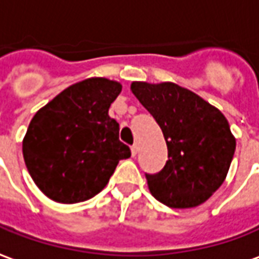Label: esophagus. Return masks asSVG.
<instances>
[{"label":"esophagus","instance_id":"34e87169","mask_svg":"<svg viewBox=\"0 0 259 259\" xmlns=\"http://www.w3.org/2000/svg\"><path fill=\"white\" fill-rule=\"evenodd\" d=\"M131 153H133V156H135L138 153V145L137 144H134L133 147H131Z\"/></svg>","mask_w":259,"mask_h":259}]
</instances>
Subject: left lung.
Returning <instances> with one entry per match:
<instances>
[{"mask_svg": "<svg viewBox=\"0 0 259 259\" xmlns=\"http://www.w3.org/2000/svg\"><path fill=\"white\" fill-rule=\"evenodd\" d=\"M131 92L151 112L166 141V165L147 175L152 196L172 208H192L210 199L228 174L235 138L223 112L185 87L133 81Z\"/></svg>", "mask_w": 259, "mask_h": 259, "instance_id": "8db88e82", "label": "left lung"}]
</instances>
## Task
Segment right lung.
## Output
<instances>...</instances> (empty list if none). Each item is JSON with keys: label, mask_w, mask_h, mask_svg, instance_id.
<instances>
[{"label": "right lung", "mask_w": 259, "mask_h": 259, "mask_svg": "<svg viewBox=\"0 0 259 259\" xmlns=\"http://www.w3.org/2000/svg\"><path fill=\"white\" fill-rule=\"evenodd\" d=\"M122 85L90 77L69 85L33 115L22 141L28 172L52 200L73 204L100 193L121 159L131 156L118 140L108 108Z\"/></svg>", "instance_id": "add662e5"}]
</instances>
